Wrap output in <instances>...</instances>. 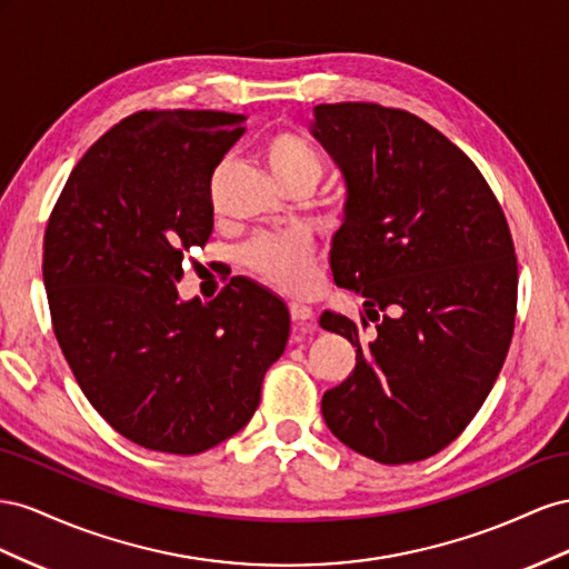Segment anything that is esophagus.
<instances>
[{"label":"esophagus","instance_id":"obj_1","mask_svg":"<svg viewBox=\"0 0 569 569\" xmlns=\"http://www.w3.org/2000/svg\"><path fill=\"white\" fill-rule=\"evenodd\" d=\"M288 310H290V317H293L296 323H300V327H305V329H312V310H310V307L302 305V302H290Z\"/></svg>","mask_w":569,"mask_h":569}]
</instances>
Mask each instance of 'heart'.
Here are the masks:
<instances>
[{"mask_svg":"<svg viewBox=\"0 0 569 569\" xmlns=\"http://www.w3.org/2000/svg\"><path fill=\"white\" fill-rule=\"evenodd\" d=\"M262 157L271 176L286 190L298 186L317 188L321 178V161L317 152L296 133H273L262 144ZM246 264L264 283L286 290V293H302L315 279V242L305 233L267 236L254 240L246 248Z\"/></svg>","mask_w":569,"mask_h":569,"instance_id":"1","label":"heart"}]
</instances>
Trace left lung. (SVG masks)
Returning a JSON list of instances; mask_svg holds the SVG:
<instances>
[{"label": "left lung", "mask_w": 569, "mask_h": 569, "mask_svg": "<svg viewBox=\"0 0 569 569\" xmlns=\"http://www.w3.org/2000/svg\"><path fill=\"white\" fill-rule=\"evenodd\" d=\"M310 133L346 186L331 240L340 288L365 298L362 327L323 310L355 346L352 375L321 398L331 433L360 456H436L475 419L515 329L517 259L489 183L419 117L371 102L317 104Z\"/></svg>", "instance_id": "1"}]
</instances>
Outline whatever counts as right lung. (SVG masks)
<instances>
[{"label":"right lung","instance_id":"obj_1","mask_svg":"<svg viewBox=\"0 0 569 569\" xmlns=\"http://www.w3.org/2000/svg\"><path fill=\"white\" fill-rule=\"evenodd\" d=\"M246 117L138 111L78 161L44 231L54 336L92 408L128 441L198 456L252 419L288 343L286 302L231 279L181 300L183 254L212 236L209 181Z\"/></svg>","mask_w":569,"mask_h":569}]
</instances>
